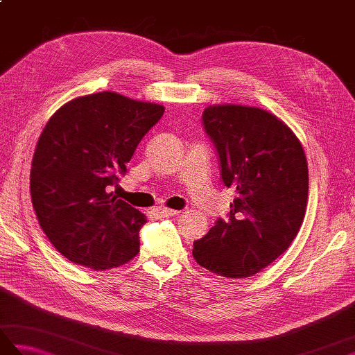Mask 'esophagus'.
I'll use <instances>...</instances> for the list:
<instances>
[{"instance_id": "1", "label": "esophagus", "mask_w": 355, "mask_h": 355, "mask_svg": "<svg viewBox=\"0 0 355 355\" xmlns=\"http://www.w3.org/2000/svg\"><path fill=\"white\" fill-rule=\"evenodd\" d=\"M154 212H155L157 215H160V216H175V215L180 214L178 210L168 209V207H158V209L154 210Z\"/></svg>"}]
</instances>
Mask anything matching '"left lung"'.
I'll use <instances>...</instances> for the list:
<instances>
[{
  "label": "left lung",
  "instance_id": "1",
  "mask_svg": "<svg viewBox=\"0 0 355 355\" xmlns=\"http://www.w3.org/2000/svg\"><path fill=\"white\" fill-rule=\"evenodd\" d=\"M202 122L220 154L224 186L236 197L229 220H218L193 243V259L218 276L248 277L293 243L308 202L302 143L271 112L248 105H210Z\"/></svg>",
  "mask_w": 355,
  "mask_h": 355
}]
</instances>
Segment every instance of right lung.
I'll return each mask as SVG.
<instances>
[{
    "instance_id": "add662e5",
    "label": "right lung",
    "mask_w": 355,
    "mask_h": 355,
    "mask_svg": "<svg viewBox=\"0 0 355 355\" xmlns=\"http://www.w3.org/2000/svg\"><path fill=\"white\" fill-rule=\"evenodd\" d=\"M163 112V105L102 92L67 102L45 125L30 195L41 229L69 261L103 271L137 256L146 216L110 189Z\"/></svg>"
}]
</instances>
